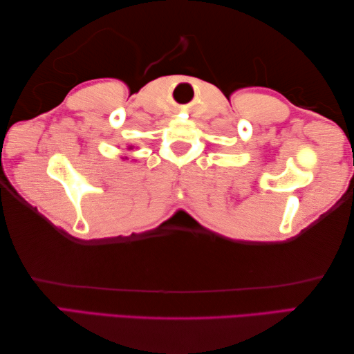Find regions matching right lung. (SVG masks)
Masks as SVG:
<instances>
[{"instance_id": "obj_1", "label": "right lung", "mask_w": 354, "mask_h": 354, "mask_svg": "<svg viewBox=\"0 0 354 354\" xmlns=\"http://www.w3.org/2000/svg\"><path fill=\"white\" fill-rule=\"evenodd\" d=\"M129 149H133V146H129Z\"/></svg>"}]
</instances>
